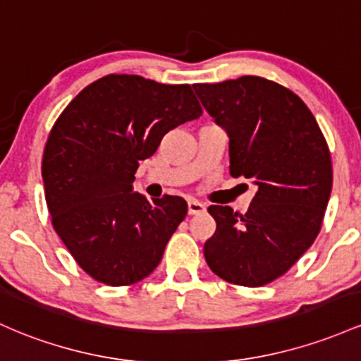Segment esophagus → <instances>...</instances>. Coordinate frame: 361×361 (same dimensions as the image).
Wrapping results in <instances>:
<instances>
[{"instance_id": "obj_1", "label": "esophagus", "mask_w": 361, "mask_h": 361, "mask_svg": "<svg viewBox=\"0 0 361 361\" xmlns=\"http://www.w3.org/2000/svg\"><path fill=\"white\" fill-rule=\"evenodd\" d=\"M205 211V205L200 204L199 200H188V214L193 216V214H202Z\"/></svg>"}]
</instances>
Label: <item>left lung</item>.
Returning <instances> with one entry per match:
<instances>
[{"label":"left lung","mask_w":361,"mask_h":361,"mask_svg":"<svg viewBox=\"0 0 361 361\" xmlns=\"http://www.w3.org/2000/svg\"><path fill=\"white\" fill-rule=\"evenodd\" d=\"M193 90L229 137V173L257 187L250 209L211 205L216 233L204 255L216 276L257 288L283 276L322 226L332 188L331 154L314 114L286 87L240 77Z\"/></svg>","instance_id":"8db88e82"}]
</instances>
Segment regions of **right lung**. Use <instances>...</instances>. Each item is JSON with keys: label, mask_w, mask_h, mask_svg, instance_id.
Wrapping results in <instances>:
<instances>
[{"label": "right lung", "mask_w": 361, "mask_h": 361, "mask_svg": "<svg viewBox=\"0 0 361 361\" xmlns=\"http://www.w3.org/2000/svg\"><path fill=\"white\" fill-rule=\"evenodd\" d=\"M200 114L187 84L108 75L54 123L42 156L47 209L73 259L99 283L128 286L159 265L188 205L181 197L149 202L133 192L138 161Z\"/></svg>", "instance_id": "right-lung-1"}]
</instances>
